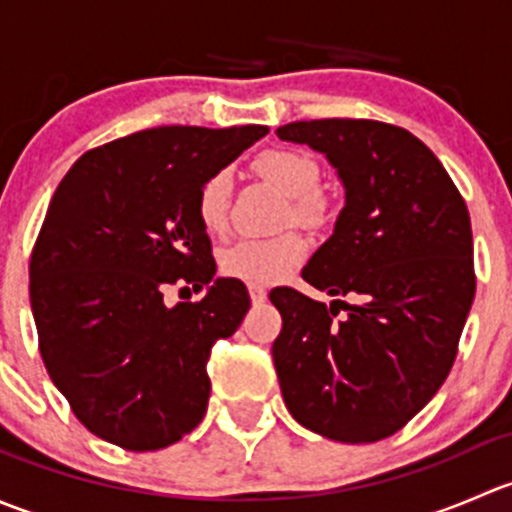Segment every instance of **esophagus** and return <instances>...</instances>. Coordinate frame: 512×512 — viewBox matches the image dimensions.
<instances>
[{"mask_svg": "<svg viewBox=\"0 0 512 512\" xmlns=\"http://www.w3.org/2000/svg\"><path fill=\"white\" fill-rule=\"evenodd\" d=\"M250 299L252 304H262L267 299V289L260 285H250Z\"/></svg>", "mask_w": 512, "mask_h": 512, "instance_id": "34e87169", "label": "esophagus"}]
</instances>
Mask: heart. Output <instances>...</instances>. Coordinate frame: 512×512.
I'll use <instances>...</instances> for the list:
<instances>
[{"label": "heart", "mask_w": 512, "mask_h": 512, "mask_svg": "<svg viewBox=\"0 0 512 512\" xmlns=\"http://www.w3.org/2000/svg\"><path fill=\"white\" fill-rule=\"evenodd\" d=\"M255 168L262 178L275 183L289 198V213L299 223H319L327 213V200L319 193L322 168L309 153L297 148H270L255 158ZM232 175L227 168L215 170L203 180L195 198V213L200 225L218 235L227 227L230 213ZM307 257V242L299 232L280 235L237 237L220 250V270L232 280L247 285H275L285 280L294 267Z\"/></svg>", "instance_id": "obj_1"}]
</instances>
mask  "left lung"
Returning a JSON list of instances; mask_svg holds the SVG:
<instances>
[{"label":"left lung","mask_w":512,"mask_h":512,"mask_svg":"<svg viewBox=\"0 0 512 512\" xmlns=\"http://www.w3.org/2000/svg\"><path fill=\"white\" fill-rule=\"evenodd\" d=\"M277 136L324 153L347 195L332 237L302 270L332 304L292 287L270 294L282 314L272 344L282 396L319 436L381 441L433 399L456 361L476 294L466 200L406 128L322 118Z\"/></svg>","instance_id":"8db88e82"}]
</instances>
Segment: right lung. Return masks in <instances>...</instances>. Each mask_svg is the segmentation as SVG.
Here are the masks:
<instances>
[{"label":"right lung","mask_w":512,"mask_h":512,"mask_svg":"<svg viewBox=\"0 0 512 512\" xmlns=\"http://www.w3.org/2000/svg\"><path fill=\"white\" fill-rule=\"evenodd\" d=\"M267 131L148 128L84 153L56 188L29 299L51 381L103 441L158 451L203 421L210 349L235 334L250 294L240 280H213L195 198ZM170 284L209 289L200 303L165 308Z\"/></svg>","instance_id":"1"}]
</instances>
